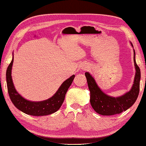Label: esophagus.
I'll list each match as a JSON object with an SVG mask.
<instances>
[{
	"instance_id": "obj_1",
	"label": "esophagus",
	"mask_w": 146,
	"mask_h": 146,
	"mask_svg": "<svg viewBox=\"0 0 146 146\" xmlns=\"http://www.w3.org/2000/svg\"><path fill=\"white\" fill-rule=\"evenodd\" d=\"M84 68L86 69V68H86V67H85V68Z\"/></svg>"
}]
</instances>
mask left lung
I'll return each mask as SVG.
<instances>
[{"instance_id": "obj_1", "label": "left lung", "mask_w": 146, "mask_h": 146, "mask_svg": "<svg viewBox=\"0 0 146 146\" xmlns=\"http://www.w3.org/2000/svg\"><path fill=\"white\" fill-rule=\"evenodd\" d=\"M131 45L133 46V44ZM134 63L136 73L133 85L131 90L121 96L114 98L104 93L96 84V80L88 72L85 73L88 88L90 92V103L98 114L103 115H112L120 114L133 106L138 98L140 91V69L135 60L134 50Z\"/></svg>"}]
</instances>
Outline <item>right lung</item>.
<instances>
[{"instance_id":"right-lung-1","label":"right lung","mask_w":146,"mask_h":146,"mask_svg":"<svg viewBox=\"0 0 146 146\" xmlns=\"http://www.w3.org/2000/svg\"><path fill=\"white\" fill-rule=\"evenodd\" d=\"M13 62V55L12 60L6 70V82L9 96L15 107L25 114L35 116L51 114L56 112L64 102L66 92L75 78V75H73L71 77L65 80L57 90L56 94L50 98L38 102L30 101L23 98L20 94H18L15 88L11 78V68Z\"/></svg>"}]
</instances>
